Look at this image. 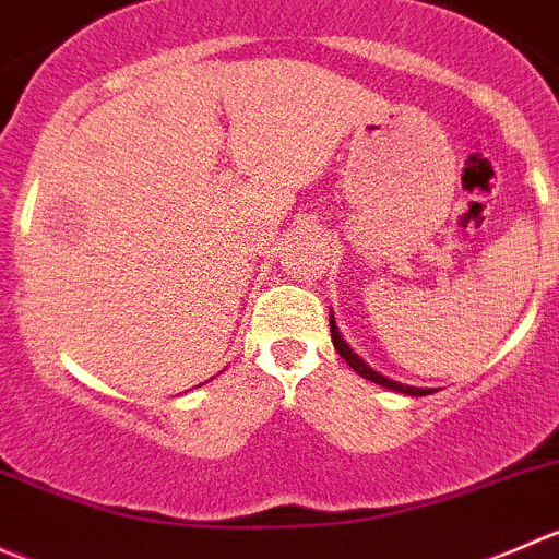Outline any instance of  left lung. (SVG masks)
Listing matches in <instances>:
<instances>
[{
  "label": "left lung",
  "mask_w": 559,
  "mask_h": 559,
  "mask_svg": "<svg viewBox=\"0 0 559 559\" xmlns=\"http://www.w3.org/2000/svg\"><path fill=\"white\" fill-rule=\"evenodd\" d=\"M329 325H331V342H334L336 353H340V356L345 358L347 367H350L353 372H358V374H361V378H367L369 383H378V385H383V389L400 391V394H407V396H427V394H432V389H416V385H402V383H396V380L385 378V374L374 372V369L369 367V364L364 361V358L358 356V353L353 350L350 345H347L345 336L340 334V325H336L334 312H329Z\"/></svg>",
  "instance_id": "8db88e82"
}]
</instances>
